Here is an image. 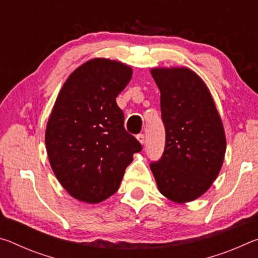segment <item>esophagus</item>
<instances>
[{"label": "esophagus", "mask_w": 258, "mask_h": 258, "mask_svg": "<svg viewBox=\"0 0 258 258\" xmlns=\"http://www.w3.org/2000/svg\"><path fill=\"white\" fill-rule=\"evenodd\" d=\"M137 139L139 140V142L141 143V145H145V143H146V135L145 134H139Z\"/></svg>", "instance_id": "obj_1"}]
</instances>
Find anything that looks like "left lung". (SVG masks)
I'll return each mask as SVG.
<instances>
[{
	"instance_id": "left-lung-1",
	"label": "left lung",
	"mask_w": 258,
	"mask_h": 258,
	"mask_svg": "<svg viewBox=\"0 0 258 258\" xmlns=\"http://www.w3.org/2000/svg\"><path fill=\"white\" fill-rule=\"evenodd\" d=\"M160 91L166 145L150 164L160 194L184 204L204 195L217 177L226 140L222 119L208 87L189 68L150 71Z\"/></svg>"
}]
</instances>
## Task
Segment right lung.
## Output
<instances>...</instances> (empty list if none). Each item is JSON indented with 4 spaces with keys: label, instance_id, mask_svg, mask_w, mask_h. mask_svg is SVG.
Returning a JSON list of instances; mask_svg holds the SVG:
<instances>
[{
    "label": "right lung",
    "instance_id": "obj_1",
    "mask_svg": "<svg viewBox=\"0 0 258 258\" xmlns=\"http://www.w3.org/2000/svg\"><path fill=\"white\" fill-rule=\"evenodd\" d=\"M132 73L118 61L89 60L55 100L46 125L47 156L60 184L80 202L98 204L115 194L133 155L142 150L116 103Z\"/></svg>",
    "mask_w": 258,
    "mask_h": 258
}]
</instances>
